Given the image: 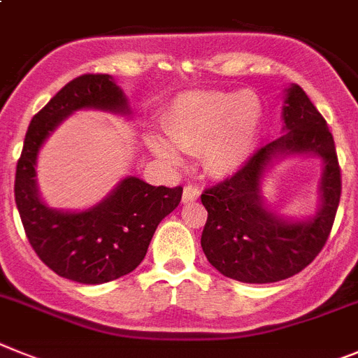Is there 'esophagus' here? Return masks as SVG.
<instances>
[{"instance_id":"obj_1","label":"esophagus","mask_w":358,"mask_h":358,"mask_svg":"<svg viewBox=\"0 0 358 358\" xmlns=\"http://www.w3.org/2000/svg\"><path fill=\"white\" fill-rule=\"evenodd\" d=\"M201 191L194 185H185L183 187V194H182V201L183 203H191V201H196L200 198Z\"/></svg>"}]
</instances>
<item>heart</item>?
I'll return each instance as SVG.
<instances>
[{
    "instance_id": "1",
    "label": "heart",
    "mask_w": 358,
    "mask_h": 358,
    "mask_svg": "<svg viewBox=\"0 0 358 358\" xmlns=\"http://www.w3.org/2000/svg\"><path fill=\"white\" fill-rule=\"evenodd\" d=\"M263 108L252 92H194L173 101L164 127L171 143L151 133L157 157L180 164L183 153L200 151L205 171L229 176L250 160L259 142Z\"/></svg>"
}]
</instances>
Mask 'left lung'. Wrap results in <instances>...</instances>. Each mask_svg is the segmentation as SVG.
<instances>
[{
    "label": "left lung",
    "instance_id": "left-lung-1",
    "mask_svg": "<svg viewBox=\"0 0 358 358\" xmlns=\"http://www.w3.org/2000/svg\"><path fill=\"white\" fill-rule=\"evenodd\" d=\"M281 119L278 141L261 148L232 178L201 194L209 213L201 234L203 254L217 272L236 281L265 285L301 272L322 250L337 214L341 169L334 136L301 86L285 88ZM295 156L322 160L320 203L301 218L273 211L262 196L273 167Z\"/></svg>",
    "mask_w": 358,
    "mask_h": 358
}]
</instances>
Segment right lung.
<instances>
[{"instance_id": "right-lung-1", "label": "right lung", "mask_w": 358, "mask_h": 358, "mask_svg": "<svg viewBox=\"0 0 358 358\" xmlns=\"http://www.w3.org/2000/svg\"><path fill=\"white\" fill-rule=\"evenodd\" d=\"M80 110L131 119L126 93L111 76L88 73L68 83L30 122L15 169L14 194L39 259L61 278L102 285L141 265L158 223L178 207L182 187H155L138 176H124L88 209L50 207L37 183L39 153L50 135Z\"/></svg>"}]
</instances>
